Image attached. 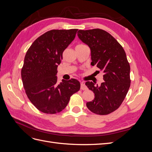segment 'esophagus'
<instances>
[{"mask_svg": "<svg viewBox=\"0 0 152 152\" xmlns=\"http://www.w3.org/2000/svg\"><path fill=\"white\" fill-rule=\"evenodd\" d=\"M80 89L82 90H87V86L85 85V84L83 83V82H82L81 84H80Z\"/></svg>", "mask_w": 152, "mask_h": 152, "instance_id": "obj_1", "label": "esophagus"}]
</instances>
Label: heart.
I'll return each instance as SVG.
<instances>
[{"label":"heart","instance_id":"b5f03b06","mask_svg":"<svg viewBox=\"0 0 152 152\" xmlns=\"http://www.w3.org/2000/svg\"><path fill=\"white\" fill-rule=\"evenodd\" d=\"M83 45V44H80V45Z\"/></svg>","mask_w":152,"mask_h":152}]
</instances>
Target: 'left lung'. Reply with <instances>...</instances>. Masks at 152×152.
Listing matches in <instances>:
<instances>
[{
  "label": "left lung",
  "mask_w": 152,
  "mask_h": 152,
  "mask_svg": "<svg viewBox=\"0 0 152 152\" xmlns=\"http://www.w3.org/2000/svg\"><path fill=\"white\" fill-rule=\"evenodd\" d=\"M77 35L91 49V65L104 73V81L100 86L86 82L94 94V99L86 106L93 113L108 115L119 108L131 86L130 65L125 50L112 35L102 29L79 30Z\"/></svg>",
  "instance_id": "left-lung-1"
}]
</instances>
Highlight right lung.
<instances>
[{
  "mask_svg": "<svg viewBox=\"0 0 152 152\" xmlns=\"http://www.w3.org/2000/svg\"><path fill=\"white\" fill-rule=\"evenodd\" d=\"M78 29L52 30L37 39L26 53L21 69L25 93L40 112L54 114L67 106L72 95L79 91L80 82L75 79L57 83L58 66L63 53L73 39Z\"/></svg>",
  "mask_w": 152,
  "mask_h": 152,
  "instance_id": "obj_1",
  "label": "right lung"
}]
</instances>
